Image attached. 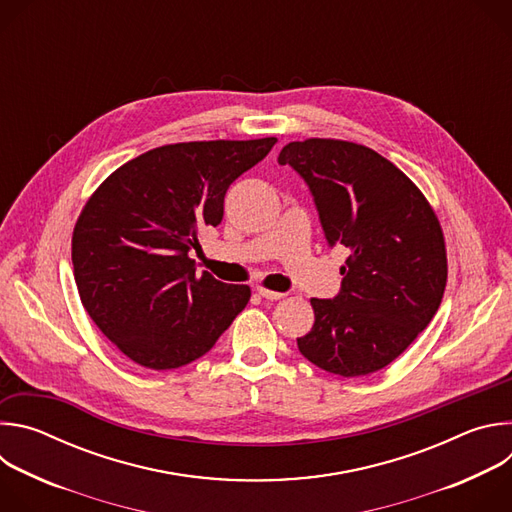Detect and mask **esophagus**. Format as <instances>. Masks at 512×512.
I'll return each instance as SVG.
<instances>
[{"instance_id":"obj_1","label":"esophagus","mask_w":512,"mask_h":512,"mask_svg":"<svg viewBox=\"0 0 512 512\" xmlns=\"http://www.w3.org/2000/svg\"><path fill=\"white\" fill-rule=\"evenodd\" d=\"M257 294L265 300H271V302L285 298V294H281V291H273V289H267V287H257Z\"/></svg>"}]
</instances>
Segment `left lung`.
I'll use <instances>...</instances> for the list:
<instances>
[{"mask_svg":"<svg viewBox=\"0 0 512 512\" xmlns=\"http://www.w3.org/2000/svg\"><path fill=\"white\" fill-rule=\"evenodd\" d=\"M277 162L308 184L328 245L350 251L338 296L310 300L316 320L298 348L340 377L377 373L442 304L448 259L440 221L419 188L364 145L291 141Z\"/></svg>","mask_w":512,"mask_h":512,"instance_id":"8db88e82","label":"left lung"}]
</instances>
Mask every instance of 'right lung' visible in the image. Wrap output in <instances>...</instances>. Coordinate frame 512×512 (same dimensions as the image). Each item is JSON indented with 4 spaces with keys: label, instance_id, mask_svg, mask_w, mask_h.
Wrapping results in <instances>:
<instances>
[{
    "label": "right lung",
    "instance_id": "right-lung-1",
    "mask_svg": "<svg viewBox=\"0 0 512 512\" xmlns=\"http://www.w3.org/2000/svg\"><path fill=\"white\" fill-rule=\"evenodd\" d=\"M188 141L117 168L72 233L79 296L99 330L133 362L168 371L206 354L243 312L249 285L196 275L198 233L223 221L229 186L275 145Z\"/></svg>",
    "mask_w": 512,
    "mask_h": 512
}]
</instances>
